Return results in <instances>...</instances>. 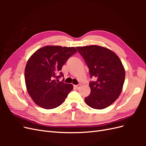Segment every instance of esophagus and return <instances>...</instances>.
<instances>
[{
    "label": "esophagus",
    "instance_id": "esophagus-1",
    "mask_svg": "<svg viewBox=\"0 0 146 146\" xmlns=\"http://www.w3.org/2000/svg\"><path fill=\"white\" fill-rule=\"evenodd\" d=\"M81 86H82L81 84H78V85H75V86H74V87L76 88V89H79V88H80Z\"/></svg>",
    "mask_w": 146,
    "mask_h": 146
}]
</instances>
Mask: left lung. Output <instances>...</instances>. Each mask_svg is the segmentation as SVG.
Returning a JSON list of instances; mask_svg holds the SVG:
<instances>
[{
    "mask_svg": "<svg viewBox=\"0 0 146 146\" xmlns=\"http://www.w3.org/2000/svg\"><path fill=\"white\" fill-rule=\"evenodd\" d=\"M95 81L90 83L91 93L85 100L90 107L102 110L111 105L120 96L125 80L124 67L112 50L98 45L77 47Z\"/></svg>",
    "mask_w": 146,
    "mask_h": 146,
    "instance_id": "8db88e82",
    "label": "left lung"
}]
</instances>
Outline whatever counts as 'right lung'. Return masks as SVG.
I'll return each instance as SVG.
<instances>
[{
  "mask_svg": "<svg viewBox=\"0 0 146 146\" xmlns=\"http://www.w3.org/2000/svg\"><path fill=\"white\" fill-rule=\"evenodd\" d=\"M74 47L46 46L39 48L27 61L25 82L34 102L44 109H53L62 104L73 89L71 84L57 82L55 78L69 57L76 54Z\"/></svg>",
  "mask_w": 146,
  "mask_h": 146,
  "instance_id": "right-lung-1",
  "label": "right lung"
}]
</instances>
